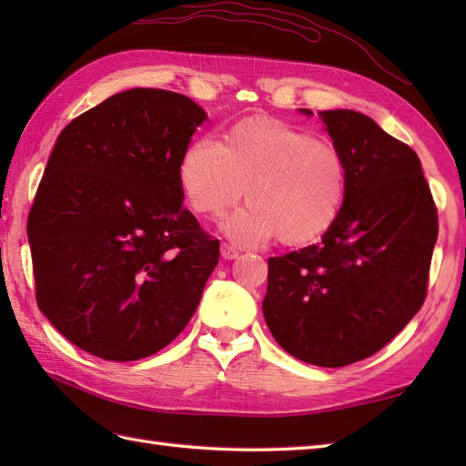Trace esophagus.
Instances as JSON below:
<instances>
[{
  "label": "esophagus",
  "instance_id": "34e87169",
  "mask_svg": "<svg viewBox=\"0 0 466 466\" xmlns=\"http://www.w3.org/2000/svg\"><path fill=\"white\" fill-rule=\"evenodd\" d=\"M220 254H222V258H224V260H234V258H238V250L232 248L230 244H222V246H220Z\"/></svg>",
  "mask_w": 466,
  "mask_h": 466
}]
</instances>
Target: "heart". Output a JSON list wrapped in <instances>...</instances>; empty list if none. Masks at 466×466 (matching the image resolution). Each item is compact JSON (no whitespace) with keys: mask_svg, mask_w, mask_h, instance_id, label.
<instances>
[{"mask_svg":"<svg viewBox=\"0 0 466 466\" xmlns=\"http://www.w3.org/2000/svg\"><path fill=\"white\" fill-rule=\"evenodd\" d=\"M177 180L187 206L220 216L244 196L248 206L224 222L234 242L252 246L279 236L286 246L319 240L339 220L349 194V164L339 146L279 117L232 124L222 144L200 136L186 146Z\"/></svg>","mask_w":466,"mask_h":466,"instance_id":"obj_1","label":"heart"}]
</instances>
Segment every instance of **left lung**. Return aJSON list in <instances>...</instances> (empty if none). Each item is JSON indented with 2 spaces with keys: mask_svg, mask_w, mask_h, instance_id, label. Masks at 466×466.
<instances>
[{
  "mask_svg": "<svg viewBox=\"0 0 466 466\" xmlns=\"http://www.w3.org/2000/svg\"><path fill=\"white\" fill-rule=\"evenodd\" d=\"M320 116L349 164V194L322 242L268 258L262 310L286 352L339 369L379 352L420 310L439 214L410 146L360 112Z\"/></svg>",
  "mask_w": 466,
  "mask_h": 466,
  "instance_id": "1",
  "label": "left lung"
}]
</instances>
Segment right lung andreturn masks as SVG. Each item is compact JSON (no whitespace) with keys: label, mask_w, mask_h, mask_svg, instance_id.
I'll return each mask as SVG.
<instances>
[{"label":"right lung","mask_w":466,"mask_h":466,"mask_svg":"<svg viewBox=\"0 0 466 466\" xmlns=\"http://www.w3.org/2000/svg\"><path fill=\"white\" fill-rule=\"evenodd\" d=\"M204 110L134 87L69 122L27 216L35 300L104 360L152 356L190 322L220 244L182 206L180 156Z\"/></svg>","instance_id":"obj_1"}]
</instances>
